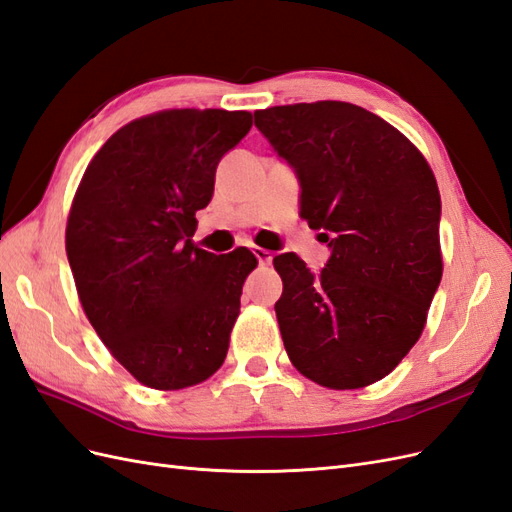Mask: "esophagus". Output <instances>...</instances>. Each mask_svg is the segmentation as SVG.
<instances>
[{
    "label": "esophagus",
    "instance_id": "34e87169",
    "mask_svg": "<svg viewBox=\"0 0 512 512\" xmlns=\"http://www.w3.org/2000/svg\"><path fill=\"white\" fill-rule=\"evenodd\" d=\"M252 252H254V256L258 258V262L262 267H267V265H271V260H273V256H271V252L269 250H265V247H252Z\"/></svg>",
    "mask_w": 512,
    "mask_h": 512
}]
</instances>
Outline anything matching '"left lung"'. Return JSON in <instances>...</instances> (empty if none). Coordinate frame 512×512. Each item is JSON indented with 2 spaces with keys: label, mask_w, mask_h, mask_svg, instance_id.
Returning <instances> with one entry per match:
<instances>
[{
  "label": "left lung",
  "mask_w": 512,
  "mask_h": 512,
  "mask_svg": "<svg viewBox=\"0 0 512 512\" xmlns=\"http://www.w3.org/2000/svg\"><path fill=\"white\" fill-rule=\"evenodd\" d=\"M254 117L297 170L301 218L333 250L320 275L292 252L273 258L288 359L327 389H363L418 342L440 286L436 177L404 134L350 102L273 106Z\"/></svg>",
  "instance_id": "obj_1"
}]
</instances>
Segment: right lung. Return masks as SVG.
Listing matches in <instances>:
<instances>
[{
	"label": "right lung",
	"instance_id": "add662e5",
	"mask_svg": "<svg viewBox=\"0 0 512 512\" xmlns=\"http://www.w3.org/2000/svg\"><path fill=\"white\" fill-rule=\"evenodd\" d=\"M252 113L168 108L119 128L76 188L66 252L85 316L115 359L149 389L205 382L226 359L241 288L258 260L192 241L215 168Z\"/></svg>",
	"mask_w": 512,
	"mask_h": 512
}]
</instances>
